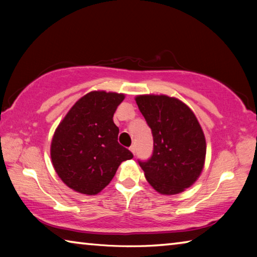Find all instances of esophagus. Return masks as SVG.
Listing matches in <instances>:
<instances>
[{"label": "esophagus", "mask_w": 257, "mask_h": 257, "mask_svg": "<svg viewBox=\"0 0 257 257\" xmlns=\"http://www.w3.org/2000/svg\"><path fill=\"white\" fill-rule=\"evenodd\" d=\"M130 152H132V153L135 155V153H136V146H135V145H132V146H130Z\"/></svg>", "instance_id": "1"}]
</instances>
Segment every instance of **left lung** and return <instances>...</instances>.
Here are the masks:
<instances>
[{"instance_id":"obj_1","label":"left lung","mask_w":257,"mask_h":257,"mask_svg":"<svg viewBox=\"0 0 257 257\" xmlns=\"http://www.w3.org/2000/svg\"><path fill=\"white\" fill-rule=\"evenodd\" d=\"M139 111L153 135V154L138 161L145 178L163 195H176L201 176L206 142L194 112L184 102L167 95H139Z\"/></svg>"}]
</instances>
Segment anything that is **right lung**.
Wrapping results in <instances>:
<instances>
[{
    "label": "right lung",
    "instance_id": "1",
    "mask_svg": "<svg viewBox=\"0 0 257 257\" xmlns=\"http://www.w3.org/2000/svg\"><path fill=\"white\" fill-rule=\"evenodd\" d=\"M123 94L94 90L75 103L51 143V159L58 176L77 193L96 195L110 184L119 165L134 158L118 143L113 114Z\"/></svg>",
    "mask_w": 257,
    "mask_h": 257
}]
</instances>
